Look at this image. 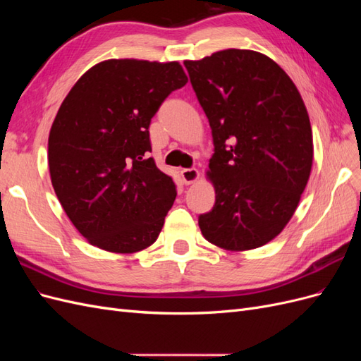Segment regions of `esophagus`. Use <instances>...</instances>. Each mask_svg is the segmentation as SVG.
I'll use <instances>...</instances> for the list:
<instances>
[{"label":"esophagus","instance_id":"1","mask_svg":"<svg viewBox=\"0 0 361 361\" xmlns=\"http://www.w3.org/2000/svg\"><path fill=\"white\" fill-rule=\"evenodd\" d=\"M180 178L185 185H190L200 178V173L197 169H183L180 171Z\"/></svg>","mask_w":361,"mask_h":361}]
</instances>
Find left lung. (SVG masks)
Wrapping results in <instances>:
<instances>
[{
  "label": "left lung",
  "instance_id": "left-lung-1",
  "mask_svg": "<svg viewBox=\"0 0 361 361\" xmlns=\"http://www.w3.org/2000/svg\"><path fill=\"white\" fill-rule=\"evenodd\" d=\"M209 120L215 188L211 212L199 216L211 244L245 251L286 227L307 185L313 137L297 87L279 64L250 49H224L183 63Z\"/></svg>",
  "mask_w": 361,
  "mask_h": 361
}]
</instances>
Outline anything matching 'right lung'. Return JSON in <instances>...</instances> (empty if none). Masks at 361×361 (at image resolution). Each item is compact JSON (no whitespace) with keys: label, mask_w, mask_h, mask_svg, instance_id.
<instances>
[{"label":"right lung","mask_w":361,"mask_h":361,"mask_svg":"<svg viewBox=\"0 0 361 361\" xmlns=\"http://www.w3.org/2000/svg\"><path fill=\"white\" fill-rule=\"evenodd\" d=\"M187 82L178 61L111 59L87 71L64 97L49 130L51 182L92 245L137 253L157 241L176 187L147 158L149 125Z\"/></svg>","instance_id":"add662e5"}]
</instances>
